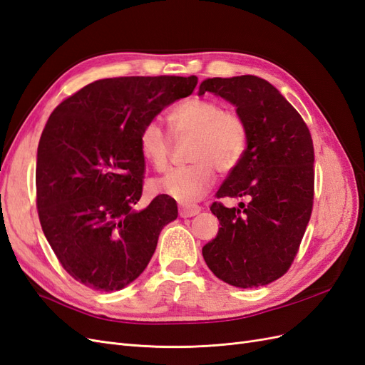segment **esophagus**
<instances>
[{
	"label": "esophagus",
	"instance_id": "obj_1",
	"mask_svg": "<svg viewBox=\"0 0 365 365\" xmlns=\"http://www.w3.org/2000/svg\"><path fill=\"white\" fill-rule=\"evenodd\" d=\"M201 212V207L196 204H181L180 205V216L181 217H192Z\"/></svg>",
	"mask_w": 365,
	"mask_h": 365
}]
</instances>
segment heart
Returning a JSON list of instances; mask_svg holds the SVG:
<instances>
[{"label":"heart","mask_w":365,"mask_h":365,"mask_svg":"<svg viewBox=\"0 0 365 365\" xmlns=\"http://www.w3.org/2000/svg\"><path fill=\"white\" fill-rule=\"evenodd\" d=\"M169 126L176 137L192 135L190 165L170 169L150 187L155 193L189 202L207 193L215 182V168L233 170L242 160L248 143L245 120L235 111H224L220 103L205 97H190L175 105L168 114ZM138 146L143 158L157 170L168 165L170 138L160 125L150 120L141 128Z\"/></svg>","instance_id":"heart-1"}]
</instances>
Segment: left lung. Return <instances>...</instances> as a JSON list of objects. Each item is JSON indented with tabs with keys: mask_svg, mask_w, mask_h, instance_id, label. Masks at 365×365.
Here are the masks:
<instances>
[{
	"mask_svg": "<svg viewBox=\"0 0 365 365\" xmlns=\"http://www.w3.org/2000/svg\"><path fill=\"white\" fill-rule=\"evenodd\" d=\"M236 106L245 120L244 157L217 197H245L227 208L213 202L217 236L202 248L207 267L236 288H259L292 264L314 205V145L304 120L268 81L257 76L213 77L200 86Z\"/></svg>",
	"mask_w": 365,
	"mask_h": 365,
	"instance_id": "obj_1",
	"label": "left lung"
}]
</instances>
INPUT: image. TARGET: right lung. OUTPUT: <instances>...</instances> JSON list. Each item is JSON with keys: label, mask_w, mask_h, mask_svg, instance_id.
Listing matches in <instances>:
<instances>
[{"label": "right lung", "mask_w": 365, "mask_h": 365, "mask_svg": "<svg viewBox=\"0 0 365 365\" xmlns=\"http://www.w3.org/2000/svg\"><path fill=\"white\" fill-rule=\"evenodd\" d=\"M196 83V76L102 79L51 113L38 146V215L63 269L88 288L111 292L134 282L163 227L178 217L168 195L135 210L145 178L138 134Z\"/></svg>", "instance_id": "right-lung-1"}]
</instances>
